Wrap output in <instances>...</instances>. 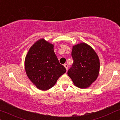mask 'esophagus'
Returning a JSON list of instances; mask_svg holds the SVG:
<instances>
[{
	"instance_id": "1",
	"label": "esophagus",
	"mask_w": 120,
	"mask_h": 120,
	"mask_svg": "<svg viewBox=\"0 0 120 120\" xmlns=\"http://www.w3.org/2000/svg\"><path fill=\"white\" fill-rule=\"evenodd\" d=\"M64 66V67L65 68H66V70H68V64H65Z\"/></svg>"
}]
</instances>
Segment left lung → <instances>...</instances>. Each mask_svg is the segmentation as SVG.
Segmentation results:
<instances>
[{
    "label": "left lung",
    "mask_w": 120,
    "mask_h": 120,
    "mask_svg": "<svg viewBox=\"0 0 120 120\" xmlns=\"http://www.w3.org/2000/svg\"><path fill=\"white\" fill-rule=\"evenodd\" d=\"M72 66L68 70V76L76 87H89L98 77L100 61L95 50L85 43L73 45L72 50Z\"/></svg>",
    "instance_id": "left-lung-1"
}]
</instances>
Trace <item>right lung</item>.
Masks as SVG:
<instances>
[{
  "label": "right lung",
  "mask_w": 120,
  "mask_h": 120,
  "mask_svg": "<svg viewBox=\"0 0 120 120\" xmlns=\"http://www.w3.org/2000/svg\"><path fill=\"white\" fill-rule=\"evenodd\" d=\"M26 73L38 89L47 90L55 85L66 72L59 63L54 51V45L42 38L34 43L26 56Z\"/></svg>",
  "instance_id": "add662e5"
}]
</instances>
